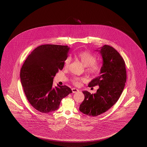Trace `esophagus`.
Segmentation results:
<instances>
[{
    "instance_id": "1",
    "label": "esophagus",
    "mask_w": 147,
    "mask_h": 147,
    "mask_svg": "<svg viewBox=\"0 0 147 147\" xmlns=\"http://www.w3.org/2000/svg\"><path fill=\"white\" fill-rule=\"evenodd\" d=\"M71 90H72V92H73V93H78V92H79L80 91L79 89H76V88H73L71 89Z\"/></svg>"
}]
</instances>
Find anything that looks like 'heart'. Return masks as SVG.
I'll list each match as a JSON object with an SVG mask.
<instances>
[{"mask_svg":"<svg viewBox=\"0 0 147 147\" xmlns=\"http://www.w3.org/2000/svg\"><path fill=\"white\" fill-rule=\"evenodd\" d=\"M77 58L80 60L85 67V71L89 76H98L101 71L102 65L100 62L96 61V57L94 54L88 51L81 52L77 54ZM71 61V58L68 57L65 60V67H68ZM84 80L83 78L78 77H73L71 79L72 82L76 84L79 85L81 81Z\"/></svg>","mask_w":147,"mask_h":147,"instance_id":"obj_1","label":"heart"}]
</instances>
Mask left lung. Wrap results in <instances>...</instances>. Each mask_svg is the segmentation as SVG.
Wrapping results in <instances>:
<instances>
[{"mask_svg":"<svg viewBox=\"0 0 147 147\" xmlns=\"http://www.w3.org/2000/svg\"><path fill=\"white\" fill-rule=\"evenodd\" d=\"M98 51L102 58V67L100 76L92 80L88 87L93 88L98 85L99 88L95 94L83 91L85 99L79 108L81 112L90 116L102 114L116 103L127 79L125 61L120 53L106 45Z\"/></svg>","mask_w":147,"mask_h":147,"instance_id":"obj_1","label":"left lung"}]
</instances>
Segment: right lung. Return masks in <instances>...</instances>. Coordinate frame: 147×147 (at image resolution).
Wrapping results in <instances>:
<instances>
[{
  "label": "right lung",
  "mask_w": 147,
  "mask_h": 147,
  "mask_svg": "<svg viewBox=\"0 0 147 147\" xmlns=\"http://www.w3.org/2000/svg\"><path fill=\"white\" fill-rule=\"evenodd\" d=\"M69 49L67 46L41 45L22 65L20 77L24 93L28 102L40 112L57 111L62 98L72 93L67 86H52L56 73L63 68Z\"/></svg>",
  "instance_id": "add662e5"
}]
</instances>
